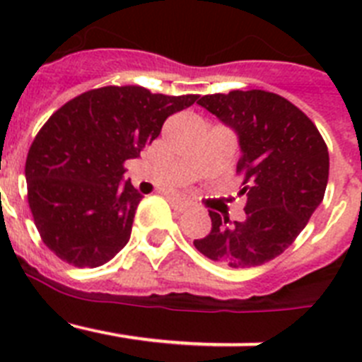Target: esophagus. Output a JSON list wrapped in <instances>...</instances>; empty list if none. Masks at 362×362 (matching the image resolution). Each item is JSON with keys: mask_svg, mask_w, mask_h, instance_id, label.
Returning <instances> with one entry per match:
<instances>
[{"mask_svg": "<svg viewBox=\"0 0 362 362\" xmlns=\"http://www.w3.org/2000/svg\"><path fill=\"white\" fill-rule=\"evenodd\" d=\"M168 201H170V206L177 214H183V212H187V210H190V203H187V201H183V199H179V197H170Z\"/></svg>", "mask_w": 362, "mask_h": 362, "instance_id": "34e87169", "label": "esophagus"}]
</instances>
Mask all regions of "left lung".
Instances as JSON below:
<instances>
[{"label":"left lung","mask_w":362,"mask_h":362,"mask_svg":"<svg viewBox=\"0 0 362 362\" xmlns=\"http://www.w3.org/2000/svg\"><path fill=\"white\" fill-rule=\"evenodd\" d=\"M197 105L238 134L246 217L230 221L210 212L212 230L194 246L230 268L268 263L296 241L325 197L330 170L325 139L305 112L274 92L209 94Z\"/></svg>","instance_id":"left-lung-1"}]
</instances>
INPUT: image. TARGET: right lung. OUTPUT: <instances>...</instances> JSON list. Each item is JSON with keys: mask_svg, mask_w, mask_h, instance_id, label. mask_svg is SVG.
<instances>
[{"mask_svg": "<svg viewBox=\"0 0 362 362\" xmlns=\"http://www.w3.org/2000/svg\"><path fill=\"white\" fill-rule=\"evenodd\" d=\"M199 95L152 94L143 86H101L57 108L25 163L28 206L41 239L69 264L108 263L130 239L141 194L123 181L166 117Z\"/></svg>", "mask_w": 362, "mask_h": 362, "instance_id": "obj_1", "label": "right lung"}]
</instances>
